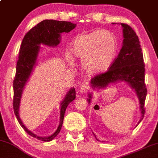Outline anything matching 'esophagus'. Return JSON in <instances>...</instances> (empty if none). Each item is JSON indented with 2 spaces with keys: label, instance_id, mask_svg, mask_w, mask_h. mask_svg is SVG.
<instances>
[{
  "label": "esophagus",
  "instance_id": "1",
  "mask_svg": "<svg viewBox=\"0 0 158 158\" xmlns=\"http://www.w3.org/2000/svg\"><path fill=\"white\" fill-rule=\"evenodd\" d=\"M89 90V85H83L81 87V89H80V91H81V93H87Z\"/></svg>",
  "mask_w": 158,
  "mask_h": 158
}]
</instances>
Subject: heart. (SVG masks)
Wrapping results in <instances>:
<instances>
[{
    "label": "heart",
    "mask_w": 158,
    "mask_h": 158,
    "mask_svg": "<svg viewBox=\"0 0 158 158\" xmlns=\"http://www.w3.org/2000/svg\"><path fill=\"white\" fill-rule=\"evenodd\" d=\"M117 47V39L114 33L102 29L76 37L70 44L69 52L82 61V67L88 75H95L110 68Z\"/></svg>",
    "instance_id": "obj_1"
}]
</instances>
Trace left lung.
Returning <instances> with one entry per match:
<instances>
[{
	"mask_svg": "<svg viewBox=\"0 0 158 158\" xmlns=\"http://www.w3.org/2000/svg\"><path fill=\"white\" fill-rule=\"evenodd\" d=\"M121 25L123 28L124 40L119 53L114 60L108 71L94 76L91 78L90 83L94 89L105 88L109 83L118 81L127 83L135 89L139 99L141 111L140 123L145 114L144 104L147 94L144 82L145 64L143 52L139 37L133 29L125 23H121ZM89 95L91 99V94ZM90 99H88L89 102H90Z\"/></svg>",
	"mask_w": 158,
	"mask_h": 158,
	"instance_id": "8db88e82",
	"label": "left lung"
}]
</instances>
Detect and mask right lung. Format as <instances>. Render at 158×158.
I'll list each match as a JSON object with an SVG mask.
<instances>
[{
  "label": "right lung",
  "mask_w": 158,
  "mask_h": 158,
  "mask_svg": "<svg viewBox=\"0 0 158 158\" xmlns=\"http://www.w3.org/2000/svg\"><path fill=\"white\" fill-rule=\"evenodd\" d=\"M76 24L66 21H58L54 19H44L31 29L25 35L19 52L17 62L16 74L13 81L14 98L13 108L15 116L19 124L28 135L43 141H52L59 133L63 124L64 114L67 107L75 99V88L68 91L65 98L61 103V118L58 129L52 135L48 137H40L27 129L19 116V108L21 95L24 86L28 81L34 66L36 63L40 44L48 46H56L59 44L61 33H68L75 28Z\"/></svg>",
  "instance_id": "1"
}]
</instances>
